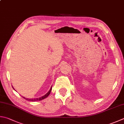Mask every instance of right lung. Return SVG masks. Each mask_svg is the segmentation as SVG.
Masks as SVG:
<instances>
[{
  "label": "right lung",
  "mask_w": 124,
  "mask_h": 124,
  "mask_svg": "<svg viewBox=\"0 0 124 124\" xmlns=\"http://www.w3.org/2000/svg\"><path fill=\"white\" fill-rule=\"evenodd\" d=\"M13 89H14V88H13ZM51 90H52V86H51L50 90H49L48 92L47 93H46L45 95H43V96H42V97H41L40 98H31V99H29V98H25L24 97H23L25 99L27 100H29V101H37V100H38H38H43L44 99L46 98H47L49 94H50V93L51 92Z\"/></svg>",
  "instance_id": "1"
}]
</instances>
